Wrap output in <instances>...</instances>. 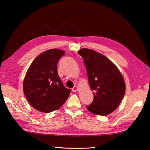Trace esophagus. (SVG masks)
<instances>
[{
	"label": "esophagus",
	"instance_id": "34e87169",
	"mask_svg": "<svg viewBox=\"0 0 150 150\" xmlns=\"http://www.w3.org/2000/svg\"><path fill=\"white\" fill-rule=\"evenodd\" d=\"M77 90H78V87L77 86H74L72 89V92H76V91H77Z\"/></svg>",
	"mask_w": 150,
	"mask_h": 150
}]
</instances>
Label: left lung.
Instances as JSON below:
<instances>
[{"label": "left lung", "mask_w": 150, "mask_h": 150, "mask_svg": "<svg viewBox=\"0 0 150 150\" xmlns=\"http://www.w3.org/2000/svg\"><path fill=\"white\" fill-rule=\"evenodd\" d=\"M82 57L94 99L87 108L93 114L106 115L119 106L125 92L123 76L112 62L93 50L82 48Z\"/></svg>", "instance_id": "left-lung-1"}]
</instances>
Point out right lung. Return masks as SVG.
<instances>
[{
  "label": "right lung",
  "mask_w": 150,
  "mask_h": 150,
  "mask_svg": "<svg viewBox=\"0 0 150 150\" xmlns=\"http://www.w3.org/2000/svg\"><path fill=\"white\" fill-rule=\"evenodd\" d=\"M64 52L52 49L42 53L31 63L23 81V92L34 108L44 113L59 109L69 97L70 89L63 86L57 65Z\"/></svg>",
  "instance_id": "obj_1"
}]
</instances>
